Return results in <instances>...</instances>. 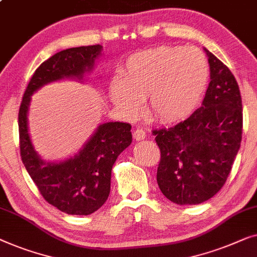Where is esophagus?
Returning <instances> with one entry per match:
<instances>
[{
    "label": "esophagus",
    "mask_w": 257,
    "mask_h": 257,
    "mask_svg": "<svg viewBox=\"0 0 257 257\" xmlns=\"http://www.w3.org/2000/svg\"><path fill=\"white\" fill-rule=\"evenodd\" d=\"M133 135H134V139L136 141H142L146 139V132H144L143 129H136Z\"/></svg>",
    "instance_id": "obj_1"
}]
</instances>
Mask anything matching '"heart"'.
Listing matches in <instances>:
<instances>
[{
    "label": "heart",
    "mask_w": 257,
    "mask_h": 257,
    "mask_svg": "<svg viewBox=\"0 0 257 257\" xmlns=\"http://www.w3.org/2000/svg\"><path fill=\"white\" fill-rule=\"evenodd\" d=\"M204 52L194 46H158L128 58L122 75L108 86L114 107L129 118L142 111L148 97L149 113L162 123L182 121L204 99L209 84Z\"/></svg>",
    "instance_id": "b5f03b06"
}]
</instances>
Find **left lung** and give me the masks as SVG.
<instances>
[{
	"instance_id": "8db88e82",
	"label": "left lung",
	"mask_w": 257,
	"mask_h": 257,
	"mask_svg": "<svg viewBox=\"0 0 257 257\" xmlns=\"http://www.w3.org/2000/svg\"><path fill=\"white\" fill-rule=\"evenodd\" d=\"M211 81L201 107L169 129L154 130L161 149L157 184L177 205H197L226 183L242 139L237 82L222 61L205 49Z\"/></svg>"
}]
</instances>
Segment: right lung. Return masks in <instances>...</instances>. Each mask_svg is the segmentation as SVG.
Wrapping results in <instances>:
<instances>
[{"label":"right lung","mask_w":257,"mask_h":257,"mask_svg":"<svg viewBox=\"0 0 257 257\" xmlns=\"http://www.w3.org/2000/svg\"><path fill=\"white\" fill-rule=\"evenodd\" d=\"M102 50L99 44L71 48L45 60L30 79L19 113L21 157L25 169L43 198L72 215L92 214L106 202L113 165L132 144V125L124 122L101 123L74 156L51 162L43 160L32 144L28 114L31 96L43 86L65 79L84 82Z\"/></svg>","instance_id":"add662e5"}]
</instances>
